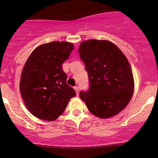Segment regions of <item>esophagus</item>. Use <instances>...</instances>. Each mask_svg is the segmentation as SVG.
<instances>
[{"label":"esophagus","mask_w":158,"mask_h":158,"mask_svg":"<svg viewBox=\"0 0 158 158\" xmlns=\"http://www.w3.org/2000/svg\"><path fill=\"white\" fill-rule=\"evenodd\" d=\"M74 90H76V93H77V96L79 95V87H78V86H75V87H74Z\"/></svg>","instance_id":"34e87169"}]
</instances>
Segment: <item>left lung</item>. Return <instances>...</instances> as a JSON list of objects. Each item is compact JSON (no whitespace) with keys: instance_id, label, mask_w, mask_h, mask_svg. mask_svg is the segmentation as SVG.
<instances>
[{"instance_id":"8db88e82","label":"left lung","mask_w":158,"mask_h":158,"mask_svg":"<svg viewBox=\"0 0 158 158\" xmlns=\"http://www.w3.org/2000/svg\"><path fill=\"white\" fill-rule=\"evenodd\" d=\"M89 79L88 91L80 98L94 115L106 119L126 108L133 95L135 82L129 62L115 44L106 40H88L79 48Z\"/></svg>"}]
</instances>
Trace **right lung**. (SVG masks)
<instances>
[{"mask_svg":"<svg viewBox=\"0 0 158 158\" xmlns=\"http://www.w3.org/2000/svg\"><path fill=\"white\" fill-rule=\"evenodd\" d=\"M72 43L52 41L41 44L29 56L20 81L27 108L37 118L55 120L64 112L76 92L67 85L62 64L73 51Z\"/></svg>","mask_w":158,"mask_h":158,"instance_id":"1","label":"right lung"}]
</instances>
